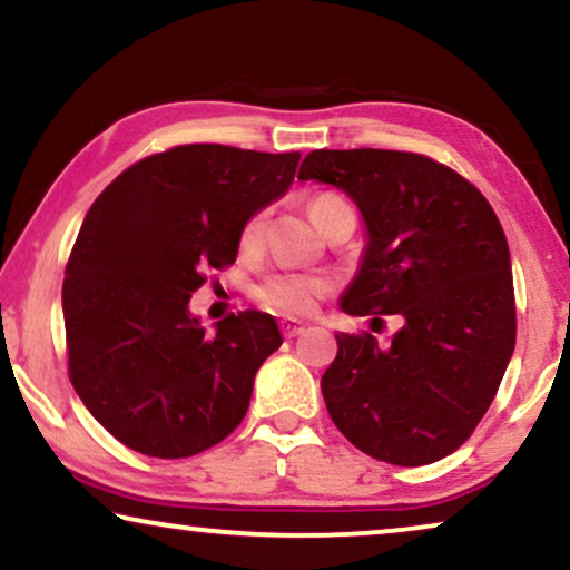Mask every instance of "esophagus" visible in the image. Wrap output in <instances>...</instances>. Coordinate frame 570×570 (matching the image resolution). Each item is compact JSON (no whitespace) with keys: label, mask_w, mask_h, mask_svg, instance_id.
I'll return each mask as SVG.
<instances>
[{"label":"esophagus","mask_w":570,"mask_h":570,"mask_svg":"<svg viewBox=\"0 0 570 570\" xmlns=\"http://www.w3.org/2000/svg\"><path fill=\"white\" fill-rule=\"evenodd\" d=\"M279 330H283L285 337H298V334H301L303 330H306V324H301V322H293V318H287V322L279 324Z\"/></svg>","instance_id":"1"}]
</instances>
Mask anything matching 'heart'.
<instances>
[{"label":"heart","mask_w":570,"mask_h":570,"mask_svg":"<svg viewBox=\"0 0 570 570\" xmlns=\"http://www.w3.org/2000/svg\"><path fill=\"white\" fill-rule=\"evenodd\" d=\"M340 197L334 194H316L314 199L308 202V215L314 225L318 228L324 220V215L330 213L334 205H340ZM264 233V213H256L248 217L240 228L238 236V246L244 252H252V248L259 246ZM326 291V283L316 275H301V272H275V275L264 277L259 285H256V301L262 303L264 308L277 311V314H287V316H298V314H308L311 308L316 306L318 298H322Z\"/></svg>","instance_id":"b5f03b06"}]
</instances>
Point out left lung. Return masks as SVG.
<instances>
[{"label": "left lung", "mask_w": 570, "mask_h": 570, "mask_svg": "<svg viewBox=\"0 0 570 570\" xmlns=\"http://www.w3.org/2000/svg\"><path fill=\"white\" fill-rule=\"evenodd\" d=\"M298 178L337 186L363 215L361 269L340 308L402 322L389 347L337 334L322 376L330 417L379 462H439L478 428L517 345L501 223L466 178L417 153L314 150Z\"/></svg>", "instance_id": "left-lung-1"}]
</instances>
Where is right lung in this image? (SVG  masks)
<instances>
[{
	"instance_id": "obj_1",
	"label": "right lung",
	"mask_w": 570,
	"mask_h": 570,
	"mask_svg": "<svg viewBox=\"0 0 570 570\" xmlns=\"http://www.w3.org/2000/svg\"><path fill=\"white\" fill-rule=\"evenodd\" d=\"M301 153L181 145L135 163L92 202L69 254V381L139 454L184 459L236 431L277 322L238 311L207 334L189 311L209 269L236 262L248 217L291 189Z\"/></svg>"
}]
</instances>
